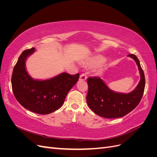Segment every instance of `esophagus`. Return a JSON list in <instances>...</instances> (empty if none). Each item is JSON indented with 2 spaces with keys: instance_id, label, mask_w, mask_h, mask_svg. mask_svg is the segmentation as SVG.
Returning a JSON list of instances; mask_svg holds the SVG:
<instances>
[{
  "instance_id": "34e87169",
  "label": "esophagus",
  "mask_w": 157,
  "mask_h": 157,
  "mask_svg": "<svg viewBox=\"0 0 157 157\" xmlns=\"http://www.w3.org/2000/svg\"><path fill=\"white\" fill-rule=\"evenodd\" d=\"M86 78H87V76L86 75V74H84V73H83V74H82L80 76V80H86Z\"/></svg>"
}]
</instances>
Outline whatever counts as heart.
I'll return each mask as SVG.
<instances>
[{"mask_svg":"<svg viewBox=\"0 0 157 157\" xmlns=\"http://www.w3.org/2000/svg\"><path fill=\"white\" fill-rule=\"evenodd\" d=\"M103 61H104L103 59L99 58V59H98V63H102V62H103Z\"/></svg>","mask_w":157,"mask_h":157,"instance_id":"heart-1","label":"heart"}]
</instances>
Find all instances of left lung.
<instances>
[{"label": "left lung", "mask_w": 157, "mask_h": 157, "mask_svg": "<svg viewBox=\"0 0 157 157\" xmlns=\"http://www.w3.org/2000/svg\"><path fill=\"white\" fill-rule=\"evenodd\" d=\"M128 56L135 60L141 77L138 85L132 92L128 94L115 92L107 86L101 78L94 77L87 79L88 105L98 115L107 118L122 117L140 103L145 90V75L136 56L129 54Z\"/></svg>", "instance_id": "left-lung-1"}]
</instances>
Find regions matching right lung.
<instances>
[{"instance_id":"right-lung-1","label":"right lung","mask_w":157,"mask_h":157,"mask_svg":"<svg viewBox=\"0 0 157 157\" xmlns=\"http://www.w3.org/2000/svg\"><path fill=\"white\" fill-rule=\"evenodd\" d=\"M35 48L23 51L12 75V91L16 99L26 109L40 115H47L59 109L67 94L79 78V73H61L45 80H34L25 69L27 58Z\"/></svg>"}]
</instances>
